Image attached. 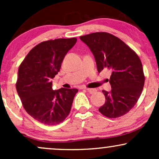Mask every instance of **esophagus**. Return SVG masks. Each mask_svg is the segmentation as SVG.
Wrapping results in <instances>:
<instances>
[{"label":"esophagus","instance_id":"34e87169","mask_svg":"<svg viewBox=\"0 0 159 159\" xmlns=\"http://www.w3.org/2000/svg\"><path fill=\"white\" fill-rule=\"evenodd\" d=\"M84 90H87L88 93H90V94L94 93L96 91V89H91V88H84Z\"/></svg>","mask_w":159,"mask_h":159}]
</instances>
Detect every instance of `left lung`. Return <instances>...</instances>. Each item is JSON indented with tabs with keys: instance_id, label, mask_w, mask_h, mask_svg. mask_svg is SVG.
<instances>
[{
	"instance_id": "8db88e82",
	"label": "left lung",
	"mask_w": 159,
	"mask_h": 159,
	"mask_svg": "<svg viewBox=\"0 0 159 159\" xmlns=\"http://www.w3.org/2000/svg\"><path fill=\"white\" fill-rule=\"evenodd\" d=\"M94 55L97 70L110 69L111 90H102L105 102L98 111L108 118H116L129 112L143 90L144 78L141 61L132 48L121 39L105 32L80 36Z\"/></svg>"
}]
</instances>
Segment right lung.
Here are the masks:
<instances>
[{
	"mask_svg": "<svg viewBox=\"0 0 159 159\" xmlns=\"http://www.w3.org/2000/svg\"><path fill=\"white\" fill-rule=\"evenodd\" d=\"M76 42V38L43 42L30 51L19 66L16 90L24 108L45 125H57L67 117L78 91L53 90L52 81Z\"/></svg>",
	"mask_w": 159,
	"mask_h": 159,
	"instance_id": "1",
	"label": "right lung"
}]
</instances>
